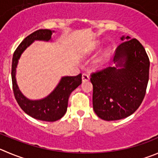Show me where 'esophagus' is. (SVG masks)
Returning <instances> with one entry per match:
<instances>
[{
  "mask_svg": "<svg viewBox=\"0 0 158 158\" xmlns=\"http://www.w3.org/2000/svg\"><path fill=\"white\" fill-rule=\"evenodd\" d=\"M89 80H90L89 75L87 74V73H83V74H82V81H83L84 82L88 81Z\"/></svg>",
  "mask_w": 158,
  "mask_h": 158,
  "instance_id": "1",
  "label": "esophagus"
}]
</instances>
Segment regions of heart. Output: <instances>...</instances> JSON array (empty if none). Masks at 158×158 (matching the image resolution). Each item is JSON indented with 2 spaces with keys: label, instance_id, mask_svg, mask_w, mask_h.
<instances>
[{
  "label": "heart",
  "instance_id": "b5f03b06",
  "mask_svg": "<svg viewBox=\"0 0 158 158\" xmlns=\"http://www.w3.org/2000/svg\"><path fill=\"white\" fill-rule=\"evenodd\" d=\"M108 56H109V50L106 49V50L103 51V52L102 53L101 56L98 58V63H103L105 60H106V59L107 58Z\"/></svg>",
  "mask_w": 158,
  "mask_h": 158
}]
</instances>
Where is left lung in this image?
<instances>
[{
    "label": "left lung",
    "mask_w": 158,
    "mask_h": 158,
    "mask_svg": "<svg viewBox=\"0 0 158 158\" xmlns=\"http://www.w3.org/2000/svg\"><path fill=\"white\" fill-rule=\"evenodd\" d=\"M114 63L91 74L93 109L102 119L113 121L127 118L142 103L149 80L150 60L136 39L123 36Z\"/></svg>",
    "instance_id": "obj_1"
}]
</instances>
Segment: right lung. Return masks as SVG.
<instances>
[{"label": "right lung", "mask_w": 158, "mask_h": 158, "mask_svg": "<svg viewBox=\"0 0 158 158\" xmlns=\"http://www.w3.org/2000/svg\"><path fill=\"white\" fill-rule=\"evenodd\" d=\"M52 32L49 29H40L26 37L15 51L11 66V79L15 98L21 109L35 119L46 122H55L65 115L70 94L82 83L81 73L77 76L63 77L55 89L40 100H30L22 94L15 78L16 67L22 52L35 40L49 41Z\"/></svg>", "instance_id": "1"}]
</instances>
